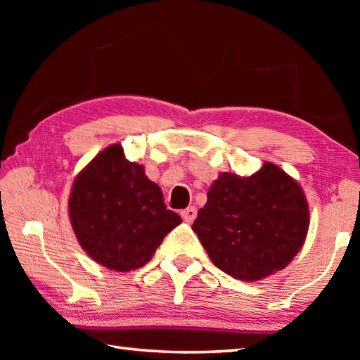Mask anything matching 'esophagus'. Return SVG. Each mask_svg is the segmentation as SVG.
<instances>
[{"mask_svg": "<svg viewBox=\"0 0 360 360\" xmlns=\"http://www.w3.org/2000/svg\"><path fill=\"white\" fill-rule=\"evenodd\" d=\"M181 217L184 219L187 224H191L195 221V217H197V210H195L193 206H188V208L181 211Z\"/></svg>", "mask_w": 360, "mask_h": 360, "instance_id": "obj_1", "label": "esophagus"}]
</instances>
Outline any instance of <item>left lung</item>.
Instances as JSON below:
<instances>
[{
	"label": "left lung",
	"instance_id": "1",
	"mask_svg": "<svg viewBox=\"0 0 360 360\" xmlns=\"http://www.w3.org/2000/svg\"><path fill=\"white\" fill-rule=\"evenodd\" d=\"M308 229L307 195L271 162L251 176L219 174L192 225L212 264L248 283L288 266Z\"/></svg>",
	"mask_w": 360,
	"mask_h": 360
}]
</instances>
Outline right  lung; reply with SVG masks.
I'll list each match as a JSON object with an SVG mask.
<instances>
[{
	"label": "right lung",
	"mask_w": 360,
	"mask_h": 360,
	"mask_svg": "<svg viewBox=\"0 0 360 360\" xmlns=\"http://www.w3.org/2000/svg\"><path fill=\"white\" fill-rule=\"evenodd\" d=\"M68 214L77 243L96 264L119 273L148 264L181 224L144 167L125 158L120 144L100 150L72 182Z\"/></svg>",
	"instance_id": "1"
}]
</instances>
